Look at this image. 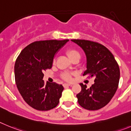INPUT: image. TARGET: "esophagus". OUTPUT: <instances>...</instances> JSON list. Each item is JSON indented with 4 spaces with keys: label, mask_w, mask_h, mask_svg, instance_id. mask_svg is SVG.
Segmentation results:
<instances>
[{
    "label": "esophagus",
    "mask_w": 131,
    "mask_h": 131,
    "mask_svg": "<svg viewBox=\"0 0 131 131\" xmlns=\"http://www.w3.org/2000/svg\"><path fill=\"white\" fill-rule=\"evenodd\" d=\"M72 85L70 84V83H64L63 84V86H64V88H67V87H68V86H71Z\"/></svg>",
    "instance_id": "esophagus-1"
}]
</instances>
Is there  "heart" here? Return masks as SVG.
<instances>
[{
	"instance_id": "1",
	"label": "heart",
	"mask_w": 131,
	"mask_h": 131,
	"mask_svg": "<svg viewBox=\"0 0 131 131\" xmlns=\"http://www.w3.org/2000/svg\"><path fill=\"white\" fill-rule=\"evenodd\" d=\"M67 54L68 55V57H69L70 60H72V59H74L75 57H77V56H80V54L79 53L78 51L74 49H68V51H67ZM63 78L64 79L67 80H71V76H70V74H68V73H66L63 75Z\"/></svg>"
}]
</instances>
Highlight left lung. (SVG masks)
I'll return each instance as SVG.
<instances>
[{
  "instance_id": "left-lung-1",
  "label": "left lung",
  "mask_w": 131,
  "mask_h": 131,
  "mask_svg": "<svg viewBox=\"0 0 131 131\" xmlns=\"http://www.w3.org/2000/svg\"><path fill=\"white\" fill-rule=\"evenodd\" d=\"M82 48L86 56V69L83 75L95 78L90 88L81 83L82 91L76 96L82 107L96 110L111 101L118 87L119 68L114 55L103 45L85 40H71Z\"/></svg>"
}]
</instances>
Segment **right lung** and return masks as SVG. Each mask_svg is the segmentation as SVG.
Segmentation results:
<instances>
[{"label": "right lung", "mask_w": 131, "mask_h": 131, "mask_svg": "<svg viewBox=\"0 0 131 131\" xmlns=\"http://www.w3.org/2000/svg\"><path fill=\"white\" fill-rule=\"evenodd\" d=\"M68 41H36L25 48L16 59V85L24 101L32 108L47 111L58 105L64 88L56 83L47 82L44 84L43 72L51 68L55 55Z\"/></svg>", "instance_id": "right-lung-1"}]
</instances>
